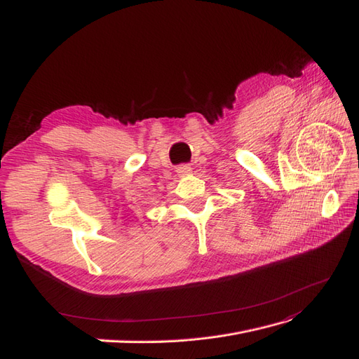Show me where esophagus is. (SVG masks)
I'll use <instances>...</instances> for the list:
<instances>
[{
	"label": "esophagus",
	"mask_w": 359,
	"mask_h": 359,
	"mask_svg": "<svg viewBox=\"0 0 359 359\" xmlns=\"http://www.w3.org/2000/svg\"><path fill=\"white\" fill-rule=\"evenodd\" d=\"M176 171H177V175H179L180 177H184V176H189V175H191L192 168H191L188 164H183V165H179V167L176 168Z\"/></svg>",
	"instance_id": "1"
}]
</instances>
